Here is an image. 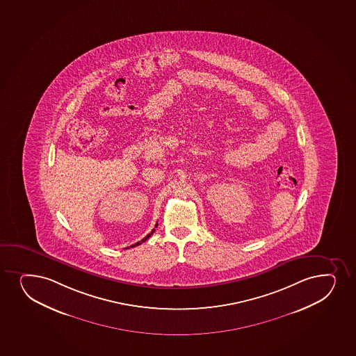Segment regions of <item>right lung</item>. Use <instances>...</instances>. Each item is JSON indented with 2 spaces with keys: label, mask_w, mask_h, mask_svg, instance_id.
Listing matches in <instances>:
<instances>
[{
  "label": "right lung",
  "mask_w": 356,
  "mask_h": 356,
  "mask_svg": "<svg viewBox=\"0 0 356 356\" xmlns=\"http://www.w3.org/2000/svg\"><path fill=\"white\" fill-rule=\"evenodd\" d=\"M156 227H158V225H156ZM154 232H156V229H153V230H152V232H151V234H148L147 236L143 237V240H141V241L136 242V243H135V245H131V247H135V245H141V243H143V242L146 241V240H147L148 237L151 236L152 234L154 233ZM127 248H129V247H127Z\"/></svg>",
  "instance_id": "add662e5"
}]
</instances>
